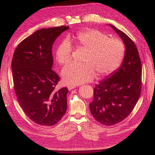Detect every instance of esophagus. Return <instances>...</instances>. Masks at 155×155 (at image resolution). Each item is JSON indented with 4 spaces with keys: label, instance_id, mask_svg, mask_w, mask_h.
I'll use <instances>...</instances> for the list:
<instances>
[{
    "label": "esophagus",
    "instance_id": "obj_1",
    "mask_svg": "<svg viewBox=\"0 0 155 155\" xmlns=\"http://www.w3.org/2000/svg\"><path fill=\"white\" fill-rule=\"evenodd\" d=\"M76 87V86L74 85H68V90H72L73 89H74Z\"/></svg>",
    "mask_w": 155,
    "mask_h": 155
}]
</instances>
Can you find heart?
Wrapping results in <instances>:
<instances>
[{
	"label": "heart",
	"instance_id": "1",
	"mask_svg": "<svg viewBox=\"0 0 155 155\" xmlns=\"http://www.w3.org/2000/svg\"><path fill=\"white\" fill-rule=\"evenodd\" d=\"M72 43L87 51L83 65L70 64L63 68L61 75L64 82L70 85L90 82L95 77H107L120 67L124 59L125 48L117 38H108L97 29L79 31L64 39L57 46L55 57L57 62L65 65L72 59Z\"/></svg>",
	"mask_w": 155,
	"mask_h": 155
}]
</instances>
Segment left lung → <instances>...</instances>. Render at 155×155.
Instances as JSON below:
<instances>
[{
  "label": "left lung",
  "mask_w": 155,
  "mask_h": 155,
  "mask_svg": "<svg viewBox=\"0 0 155 155\" xmlns=\"http://www.w3.org/2000/svg\"><path fill=\"white\" fill-rule=\"evenodd\" d=\"M126 48L121 66L97 84L90 109L101 124L112 126L127 117L134 109L141 90V63L133 41L122 31L109 25Z\"/></svg>",
  "instance_id": "8db88e82"
}]
</instances>
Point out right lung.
<instances>
[{"label":"right lung","mask_w":155,"mask_h":155,"mask_svg":"<svg viewBox=\"0 0 155 155\" xmlns=\"http://www.w3.org/2000/svg\"><path fill=\"white\" fill-rule=\"evenodd\" d=\"M68 28L61 26L38 30L18 44L13 55L12 77L18 103L38 124H55L66 112L68 90H56L59 77L52 70V47Z\"/></svg>","instance_id":"right-lung-1"}]
</instances>
